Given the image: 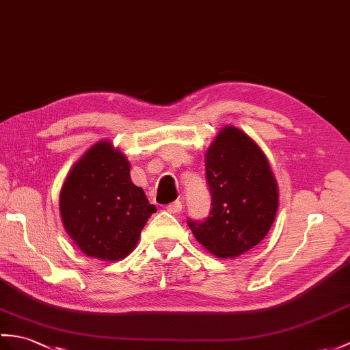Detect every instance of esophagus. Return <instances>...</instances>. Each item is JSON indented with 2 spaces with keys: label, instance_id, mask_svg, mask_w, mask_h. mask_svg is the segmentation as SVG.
I'll list each match as a JSON object with an SVG mask.
<instances>
[{
  "label": "esophagus",
  "instance_id": "esophagus-1",
  "mask_svg": "<svg viewBox=\"0 0 350 350\" xmlns=\"http://www.w3.org/2000/svg\"><path fill=\"white\" fill-rule=\"evenodd\" d=\"M167 212L168 213H178V212H182V202L180 201H174V202H172V204H168L167 206Z\"/></svg>",
  "mask_w": 350,
  "mask_h": 350
}]
</instances>
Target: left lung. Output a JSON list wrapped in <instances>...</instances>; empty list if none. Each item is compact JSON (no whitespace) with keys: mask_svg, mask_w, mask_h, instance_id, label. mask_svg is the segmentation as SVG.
Returning <instances> with one entry per match:
<instances>
[{"mask_svg":"<svg viewBox=\"0 0 350 350\" xmlns=\"http://www.w3.org/2000/svg\"><path fill=\"white\" fill-rule=\"evenodd\" d=\"M212 212L188 221L200 245L217 258H237L270 231L279 208V186L265 153L237 126L226 125L204 155Z\"/></svg>","mask_w":350,"mask_h":350,"instance_id":"1","label":"left lung"}]
</instances>
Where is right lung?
I'll use <instances>...</instances> for the list:
<instances>
[{
  "instance_id": "1",
  "label": "right lung",
  "mask_w": 350,
  "mask_h": 350,
  "mask_svg": "<svg viewBox=\"0 0 350 350\" xmlns=\"http://www.w3.org/2000/svg\"><path fill=\"white\" fill-rule=\"evenodd\" d=\"M125 153L109 140L91 146L64 180L59 212L65 231L85 255L115 262L131 254L157 207L129 176Z\"/></svg>"
}]
</instances>
